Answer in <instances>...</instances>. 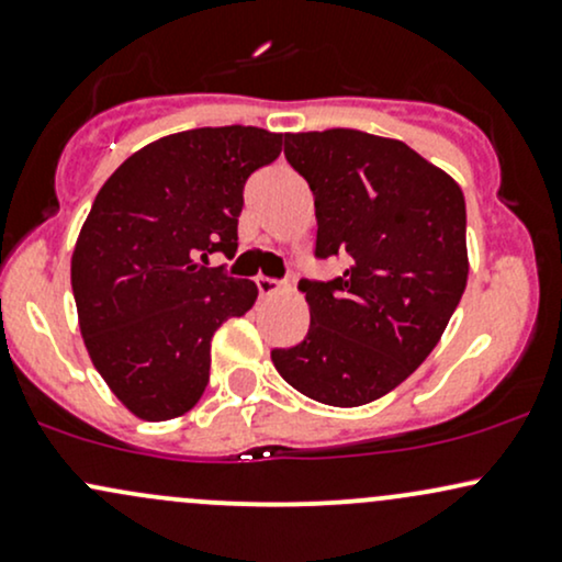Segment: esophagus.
<instances>
[{
	"mask_svg": "<svg viewBox=\"0 0 562 562\" xmlns=\"http://www.w3.org/2000/svg\"><path fill=\"white\" fill-rule=\"evenodd\" d=\"M256 288H259V293L263 295V299H269V295L280 293L282 282H280V280H272V277L259 274V277H256Z\"/></svg>",
	"mask_w": 562,
	"mask_h": 562,
	"instance_id": "obj_1",
	"label": "esophagus"
}]
</instances>
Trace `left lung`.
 Masks as SVG:
<instances>
[{"mask_svg": "<svg viewBox=\"0 0 562 562\" xmlns=\"http://www.w3.org/2000/svg\"><path fill=\"white\" fill-rule=\"evenodd\" d=\"M285 158L314 192L317 259L348 267L299 282L308 333L272 362L314 402L370 404L428 359L465 293V195L409 145L357 128L285 134Z\"/></svg>", "mask_w": 562, "mask_h": 562, "instance_id": "obj_1", "label": "left lung"}]
</instances>
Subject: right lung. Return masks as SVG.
I'll return each mask as SVG.
<instances>
[{
	"label": "right lung",
	"mask_w": 562,
	"mask_h": 562,
	"mask_svg": "<svg viewBox=\"0 0 562 562\" xmlns=\"http://www.w3.org/2000/svg\"><path fill=\"white\" fill-rule=\"evenodd\" d=\"M280 153L282 134L267 128H190L128 156L97 192L70 285L89 359L139 420L200 402L211 338L256 303L254 282L205 263L235 256L243 187Z\"/></svg>",
	"instance_id": "obj_1"
}]
</instances>
